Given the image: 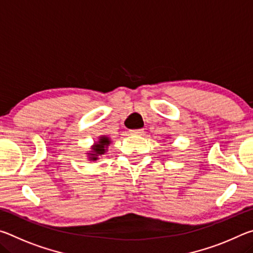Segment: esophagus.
Instances as JSON below:
<instances>
[{"label":"esophagus","mask_w":253,"mask_h":253,"mask_svg":"<svg viewBox=\"0 0 253 253\" xmlns=\"http://www.w3.org/2000/svg\"><path fill=\"white\" fill-rule=\"evenodd\" d=\"M130 135H134V136H142L144 134V129H134V130H130L129 131Z\"/></svg>","instance_id":"obj_1"}]
</instances>
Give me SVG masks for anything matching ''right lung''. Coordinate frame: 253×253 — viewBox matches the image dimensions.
<instances>
[{
	"label": "right lung",
	"mask_w": 253,
	"mask_h": 253,
	"mask_svg": "<svg viewBox=\"0 0 253 253\" xmlns=\"http://www.w3.org/2000/svg\"><path fill=\"white\" fill-rule=\"evenodd\" d=\"M111 144L110 137L106 135H101L98 137V140L96 143H93L92 146L90 147V151L87 152V158L88 161L96 162L100 156L105 155L108 151L109 145Z\"/></svg>",
	"instance_id": "add662e5"
}]
</instances>
